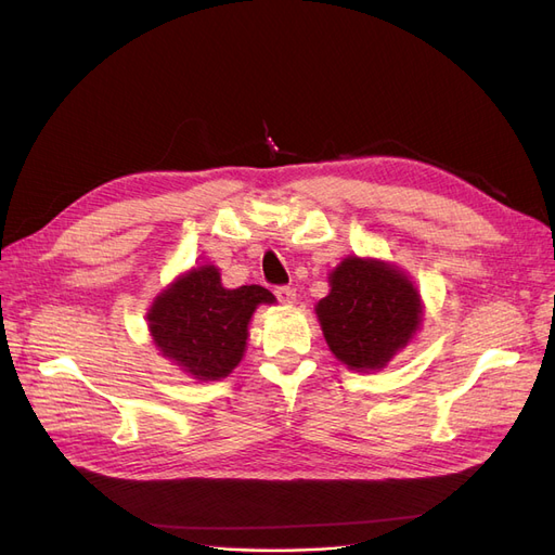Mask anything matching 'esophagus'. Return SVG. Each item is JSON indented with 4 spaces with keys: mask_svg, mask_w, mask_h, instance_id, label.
Instances as JSON below:
<instances>
[{
    "mask_svg": "<svg viewBox=\"0 0 555 555\" xmlns=\"http://www.w3.org/2000/svg\"><path fill=\"white\" fill-rule=\"evenodd\" d=\"M275 296L282 306H294L296 304V289L292 287H278Z\"/></svg>",
    "mask_w": 555,
    "mask_h": 555,
    "instance_id": "1",
    "label": "esophagus"
}]
</instances>
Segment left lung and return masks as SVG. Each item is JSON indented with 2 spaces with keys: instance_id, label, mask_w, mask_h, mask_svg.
<instances>
[{
  "instance_id": "8db88e82",
  "label": "left lung",
  "mask_w": 555,
  "mask_h": 555,
  "mask_svg": "<svg viewBox=\"0 0 555 555\" xmlns=\"http://www.w3.org/2000/svg\"><path fill=\"white\" fill-rule=\"evenodd\" d=\"M328 284L314 310L328 349L351 371H379L422 326V296L391 263L347 257Z\"/></svg>"
}]
</instances>
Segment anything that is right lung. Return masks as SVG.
Here are the masks:
<instances>
[{
	"label": "right lung",
	"mask_w": 555,
	"mask_h": 555,
	"mask_svg": "<svg viewBox=\"0 0 555 555\" xmlns=\"http://www.w3.org/2000/svg\"><path fill=\"white\" fill-rule=\"evenodd\" d=\"M261 304H275V296L259 284L227 289L215 266H198L155 298L147 328L162 357L201 382H215L241 363L247 324Z\"/></svg>",
	"instance_id": "add662e5"
}]
</instances>
